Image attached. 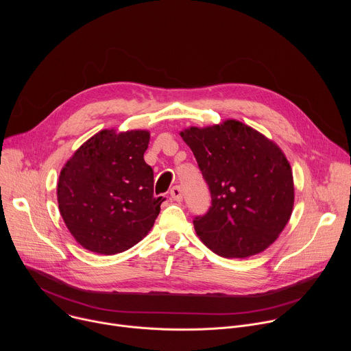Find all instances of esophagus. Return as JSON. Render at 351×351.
I'll return each instance as SVG.
<instances>
[{"mask_svg":"<svg viewBox=\"0 0 351 351\" xmlns=\"http://www.w3.org/2000/svg\"><path fill=\"white\" fill-rule=\"evenodd\" d=\"M171 197L175 199V202H182V199H183L182 187H180V186H173V187L171 189Z\"/></svg>","mask_w":351,"mask_h":351,"instance_id":"1","label":"esophagus"}]
</instances>
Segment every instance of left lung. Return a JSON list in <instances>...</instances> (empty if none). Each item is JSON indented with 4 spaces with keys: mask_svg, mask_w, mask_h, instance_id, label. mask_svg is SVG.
<instances>
[{
    "mask_svg": "<svg viewBox=\"0 0 351 351\" xmlns=\"http://www.w3.org/2000/svg\"><path fill=\"white\" fill-rule=\"evenodd\" d=\"M211 193V207L193 223L202 241L226 258L271 245L294 203L293 173L280 148L250 126L226 121L180 133Z\"/></svg>",
    "mask_w": 351,
    "mask_h": 351,
    "instance_id": "1",
    "label": "left lung"
}]
</instances>
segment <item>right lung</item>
Here are the masks:
<instances>
[{
	"instance_id": "obj_1",
	"label": "right lung",
	"mask_w": 351,
	"mask_h": 351,
	"mask_svg": "<svg viewBox=\"0 0 351 351\" xmlns=\"http://www.w3.org/2000/svg\"><path fill=\"white\" fill-rule=\"evenodd\" d=\"M149 133L103 130L88 138L61 171L58 206L72 236L98 254H117L153 228L164 202L144 161Z\"/></svg>"
}]
</instances>
